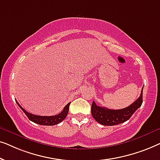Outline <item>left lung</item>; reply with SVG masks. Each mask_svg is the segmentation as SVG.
<instances>
[{
	"instance_id": "left-lung-1",
	"label": "left lung",
	"mask_w": 160,
	"mask_h": 160,
	"mask_svg": "<svg viewBox=\"0 0 160 160\" xmlns=\"http://www.w3.org/2000/svg\"><path fill=\"white\" fill-rule=\"evenodd\" d=\"M143 102V89L140 97L127 108L113 110L105 107L98 106L95 102H92L91 108V113L94 119L98 123L105 126L117 125L125 122L132 117L135 111L141 106Z\"/></svg>"
}]
</instances>
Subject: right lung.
I'll return each instance as SVG.
<instances>
[{"mask_svg": "<svg viewBox=\"0 0 160 160\" xmlns=\"http://www.w3.org/2000/svg\"><path fill=\"white\" fill-rule=\"evenodd\" d=\"M17 105H18L19 108L23 111V112L25 113L28 119L30 121H32L34 123L41 124V125H47V126H52L55 125L60 123V122H62L63 120L65 119V117H67L68 113L69 111V106L71 104V102L68 103L66 106H65V108H63L62 112H60L59 114L55 116H49V117H47V116H38V115H34L32 113H28V111H26L25 109L22 108L20 105L19 104V102L16 101Z\"/></svg>", "mask_w": 160, "mask_h": 160, "instance_id": "obj_1", "label": "right lung"}]
</instances>
